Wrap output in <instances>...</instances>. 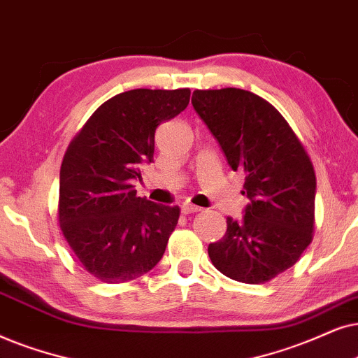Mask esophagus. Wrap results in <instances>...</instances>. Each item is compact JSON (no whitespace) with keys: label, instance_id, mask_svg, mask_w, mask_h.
Here are the masks:
<instances>
[{"label":"esophagus","instance_id":"obj_1","mask_svg":"<svg viewBox=\"0 0 358 358\" xmlns=\"http://www.w3.org/2000/svg\"><path fill=\"white\" fill-rule=\"evenodd\" d=\"M182 211L185 214H194V213H199L201 211V208L199 206H194V204H189V203H185L182 206Z\"/></svg>","mask_w":358,"mask_h":358}]
</instances>
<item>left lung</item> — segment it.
I'll return each mask as SVG.
<instances>
[{
  "mask_svg": "<svg viewBox=\"0 0 358 358\" xmlns=\"http://www.w3.org/2000/svg\"><path fill=\"white\" fill-rule=\"evenodd\" d=\"M194 111L232 170L245 173L250 199L239 221L227 217L209 259L236 282L259 285L296 264L311 244L316 175L289 124L264 98L239 88L196 90Z\"/></svg>",
  "mask_w": 358,
  "mask_h": 358,
  "instance_id": "8db88e82",
  "label": "left lung"
}]
</instances>
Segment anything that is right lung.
Returning <instances> with one entry per match:
<instances>
[{
	"instance_id": "1",
	"label": "right lung",
	"mask_w": 358,
	"mask_h": 358,
	"mask_svg": "<svg viewBox=\"0 0 358 358\" xmlns=\"http://www.w3.org/2000/svg\"><path fill=\"white\" fill-rule=\"evenodd\" d=\"M188 88L131 90L103 103L65 152L59 222L83 268L104 283L136 280L159 264L178 206L137 196L154 162L155 129L189 103Z\"/></svg>"
}]
</instances>
